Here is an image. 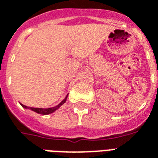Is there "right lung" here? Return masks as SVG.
I'll list each match as a JSON object with an SVG mask.
<instances>
[{"instance_id":"right-lung-1","label":"right lung","mask_w":158,"mask_h":158,"mask_svg":"<svg viewBox=\"0 0 158 158\" xmlns=\"http://www.w3.org/2000/svg\"><path fill=\"white\" fill-rule=\"evenodd\" d=\"M68 98V96H66L65 99L62 100L61 102L59 103L57 106H54V107H50V108H35V107H29V106H26L24 105H23L21 104V106L23 107V108H25V109H30L34 111V112H35V113H39V114H41V115H48V114H51V113H54L55 111L58 109L60 106H62V104H64L66 102V100Z\"/></svg>"}]
</instances>
